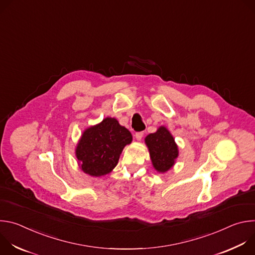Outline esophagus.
<instances>
[{
	"instance_id": "obj_1",
	"label": "esophagus",
	"mask_w": 255,
	"mask_h": 255,
	"mask_svg": "<svg viewBox=\"0 0 255 255\" xmlns=\"http://www.w3.org/2000/svg\"><path fill=\"white\" fill-rule=\"evenodd\" d=\"M143 135H144L143 132H137V133L135 134V137H136L137 140H141L142 137H143Z\"/></svg>"
}]
</instances>
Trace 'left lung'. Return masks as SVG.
<instances>
[{
  "mask_svg": "<svg viewBox=\"0 0 255 255\" xmlns=\"http://www.w3.org/2000/svg\"><path fill=\"white\" fill-rule=\"evenodd\" d=\"M152 164L159 172H165L173 164L178 155L177 146L173 137L165 127H159L155 133L145 138Z\"/></svg>",
  "mask_w": 255,
  "mask_h": 255,
  "instance_id": "obj_1",
  "label": "left lung"
}]
</instances>
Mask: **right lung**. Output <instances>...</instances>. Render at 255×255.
Wrapping results in <instances>:
<instances>
[{
  "mask_svg": "<svg viewBox=\"0 0 255 255\" xmlns=\"http://www.w3.org/2000/svg\"><path fill=\"white\" fill-rule=\"evenodd\" d=\"M132 135L115 118H106L102 123L87 129L76 150L82 169L101 176L110 172L118 163L125 145L131 143Z\"/></svg>",
  "mask_w": 255,
  "mask_h": 255,
  "instance_id": "right-lung-1",
  "label": "right lung"
}]
</instances>
